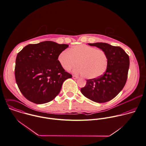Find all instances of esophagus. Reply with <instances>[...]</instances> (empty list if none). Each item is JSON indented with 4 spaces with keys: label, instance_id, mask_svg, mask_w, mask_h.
<instances>
[{
    "label": "esophagus",
    "instance_id": "34e87169",
    "mask_svg": "<svg viewBox=\"0 0 146 146\" xmlns=\"http://www.w3.org/2000/svg\"><path fill=\"white\" fill-rule=\"evenodd\" d=\"M72 77H73V79H74V80H76V79H78V76H75V75H73V76H72Z\"/></svg>",
    "mask_w": 146,
    "mask_h": 146
}]
</instances>
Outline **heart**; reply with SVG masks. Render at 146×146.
Returning <instances> with one entry per match:
<instances>
[{"label":"heart","mask_w":146,"mask_h":146,"mask_svg":"<svg viewBox=\"0 0 146 146\" xmlns=\"http://www.w3.org/2000/svg\"><path fill=\"white\" fill-rule=\"evenodd\" d=\"M61 67L69 70L78 61L79 66L74 72L82 75L88 79H94L102 76L108 65V56L105 51L84 44L73 46L68 51H63L58 56Z\"/></svg>","instance_id":"1"}]
</instances>
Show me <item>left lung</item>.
<instances>
[{
	"mask_svg": "<svg viewBox=\"0 0 146 146\" xmlns=\"http://www.w3.org/2000/svg\"><path fill=\"white\" fill-rule=\"evenodd\" d=\"M105 51L108 65L104 74L99 78L87 80L82 94L96 103L107 102L119 94L124 87L127 77L130 60L125 51L118 46L102 42L88 43Z\"/></svg>",
	"mask_w": 146,
	"mask_h": 146,
	"instance_id": "obj_1",
	"label": "left lung"
}]
</instances>
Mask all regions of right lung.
Returning a JSON list of instances; mask_svg holds the SVG:
<instances>
[{"label":"right lung","mask_w":146,"mask_h":146,"mask_svg":"<svg viewBox=\"0 0 146 146\" xmlns=\"http://www.w3.org/2000/svg\"><path fill=\"white\" fill-rule=\"evenodd\" d=\"M68 44L44 41L26 46L16 59L15 78L23 95L35 104L51 102L64 81L72 77L61 67L59 54Z\"/></svg>","instance_id":"right-lung-1"}]
</instances>
